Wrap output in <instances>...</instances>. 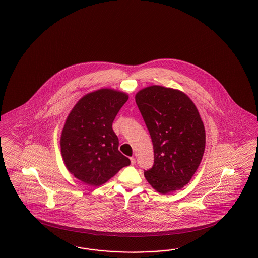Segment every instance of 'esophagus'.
<instances>
[{
	"instance_id": "1",
	"label": "esophagus",
	"mask_w": 258,
	"mask_h": 258,
	"mask_svg": "<svg viewBox=\"0 0 258 258\" xmlns=\"http://www.w3.org/2000/svg\"><path fill=\"white\" fill-rule=\"evenodd\" d=\"M130 160H131V163H132V165H134V164L136 163V160H135V158L132 157V158H130Z\"/></svg>"
}]
</instances>
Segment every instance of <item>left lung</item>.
<instances>
[{"label":"left lung","mask_w":258,"mask_h":258,"mask_svg":"<svg viewBox=\"0 0 258 258\" xmlns=\"http://www.w3.org/2000/svg\"><path fill=\"white\" fill-rule=\"evenodd\" d=\"M150 133L154 165L145 172L161 195L187 185L199 167L206 147L202 119L192 100L182 91L151 85L135 95Z\"/></svg>","instance_id":"obj_1"}]
</instances>
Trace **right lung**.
<instances>
[{
	"instance_id": "add662e5",
	"label": "right lung",
	"mask_w": 258,
	"mask_h": 258,
	"mask_svg": "<svg viewBox=\"0 0 258 258\" xmlns=\"http://www.w3.org/2000/svg\"><path fill=\"white\" fill-rule=\"evenodd\" d=\"M128 95L102 88L84 95L63 125L60 146L70 174L87 185L98 187L111 179L131 160L118 150L111 125Z\"/></svg>"
}]
</instances>
